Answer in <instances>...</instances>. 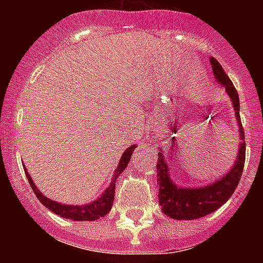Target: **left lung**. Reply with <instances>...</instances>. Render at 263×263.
<instances>
[{
  "instance_id": "1",
  "label": "left lung",
  "mask_w": 263,
  "mask_h": 263,
  "mask_svg": "<svg viewBox=\"0 0 263 263\" xmlns=\"http://www.w3.org/2000/svg\"><path fill=\"white\" fill-rule=\"evenodd\" d=\"M211 64H212L216 80L225 88L233 104L234 115L240 127V150H238L233 167L222 178L217 179V182L200 188H182L178 187L171 180L170 170L167 166V158L164 157L163 152L158 148L159 153H158L157 163V183L159 187V194H158L159 204L164 215L175 220H195V218H200L218 210L236 191V187L240 183L241 175H242L243 164H245L246 146L240 118L238 93L231 79L228 78L222 69L221 64L215 58H211Z\"/></svg>"
}]
</instances>
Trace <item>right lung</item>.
<instances>
[{
    "instance_id": "add662e5",
    "label": "right lung",
    "mask_w": 263,
    "mask_h": 263,
    "mask_svg": "<svg viewBox=\"0 0 263 263\" xmlns=\"http://www.w3.org/2000/svg\"><path fill=\"white\" fill-rule=\"evenodd\" d=\"M136 145H132L126 148L121 157L120 162H118V166L116 168L115 174H113V178H111V182L109 184V187L106 188L105 192H103V195L96 199L95 201L89 204H85V205H67V204H60L58 201H53L48 197H46L45 195L42 194L38 190L34 182H32L31 176L27 173V170L23 167L25 173H26V178L29 180L30 185H31L32 191L36 195V197L39 199L42 204L45 206H47L51 212H53L55 215L60 216V217L64 218H71L73 221H93L100 217H104L105 215H108L109 211L111 210V205H113V199H115V188H116V180H117L118 176L121 175V173L126 168V166L129 164V160L133 155L134 148Z\"/></svg>"
}]
</instances>
